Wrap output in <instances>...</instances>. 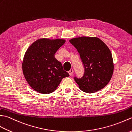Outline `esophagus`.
Segmentation results:
<instances>
[{"instance_id": "esophagus-1", "label": "esophagus", "mask_w": 132, "mask_h": 132, "mask_svg": "<svg viewBox=\"0 0 132 132\" xmlns=\"http://www.w3.org/2000/svg\"><path fill=\"white\" fill-rule=\"evenodd\" d=\"M68 73L69 75V76H72L73 73V69H70V71H68Z\"/></svg>"}]
</instances>
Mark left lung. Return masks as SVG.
Here are the masks:
<instances>
[{
  "label": "left lung",
  "instance_id": "1",
  "mask_svg": "<svg viewBox=\"0 0 132 132\" xmlns=\"http://www.w3.org/2000/svg\"><path fill=\"white\" fill-rule=\"evenodd\" d=\"M77 50L85 68L84 76L75 81L87 93L102 89L109 82L113 72V62L109 48L97 37H81L69 40Z\"/></svg>",
  "mask_w": 132,
  "mask_h": 132
}]
</instances>
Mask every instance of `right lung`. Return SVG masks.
<instances>
[{
	"mask_svg": "<svg viewBox=\"0 0 132 132\" xmlns=\"http://www.w3.org/2000/svg\"><path fill=\"white\" fill-rule=\"evenodd\" d=\"M65 42L63 39L41 38L29 47L22 64V72L32 89L43 94L57 89L62 79L69 75L55 54Z\"/></svg>",
	"mask_w": 132,
	"mask_h": 132,
	"instance_id": "right-lung-1",
	"label": "right lung"
}]
</instances>
